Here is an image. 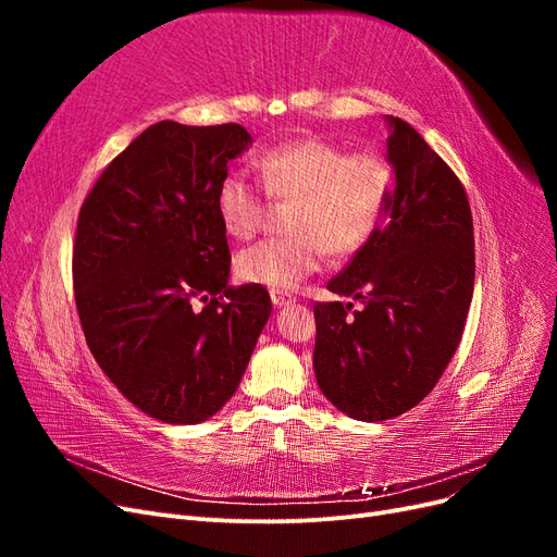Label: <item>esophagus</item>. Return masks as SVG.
<instances>
[{"label":"esophagus","mask_w":557,"mask_h":557,"mask_svg":"<svg viewBox=\"0 0 557 557\" xmlns=\"http://www.w3.org/2000/svg\"><path fill=\"white\" fill-rule=\"evenodd\" d=\"M272 301H274V307H276V309H281V307H285V305H293L295 297H293V295H288V293L272 290Z\"/></svg>","instance_id":"obj_1"}]
</instances>
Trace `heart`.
<instances>
[{
	"instance_id": "b5f03b06",
	"label": "heart",
	"mask_w": 557,
	"mask_h": 557,
	"mask_svg": "<svg viewBox=\"0 0 557 557\" xmlns=\"http://www.w3.org/2000/svg\"><path fill=\"white\" fill-rule=\"evenodd\" d=\"M264 190L293 199L290 237L264 239L239 252L237 274L252 285L288 293L323 264L325 252L348 256L379 225L393 172L374 153H348L339 144L305 137L281 141L256 160ZM215 211L230 237L246 242L264 218L262 190L230 170L218 185Z\"/></svg>"
}]
</instances>
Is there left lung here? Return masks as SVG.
<instances>
[{
  "instance_id": "8db88e82",
  "label": "left lung",
  "mask_w": 557,
  "mask_h": 557,
  "mask_svg": "<svg viewBox=\"0 0 557 557\" xmlns=\"http://www.w3.org/2000/svg\"><path fill=\"white\" fill-rule=\"evenodd\" d=\"M395 188L364 246L320 301L313 369L342 413L379 423L413 409L462 339L474 293V225L462 183L428 141L385 115Z\"/></svg>"
}]
</instances>
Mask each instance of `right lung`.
<instances>
[{
    "instance_id": "obj_1",
    "label": "right lung",
    "mask_w": 557,
    "mask_h": 557,
    "mask_svg": "<svg viewBox=\"0 0 557 557\" xmlns=\"http://www.w3.org/2000/svg\"><path fill=\"white\" fill-rule=\"evenodd\" d=\"M252 144L237 125L162 121L117 156L78 213L74 295L97 364L170 425L209 420L237 393L272 313L262 285L232 288L215 193Z\"/></svg>"
}]
</instances>
